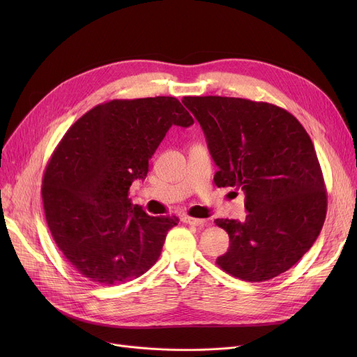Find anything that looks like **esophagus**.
Wrapping results in <instances>:
<instances>
[{"mask_svg": "<svg viewBox=\"0 0 357 357\" xmlns=\"http://www.w3.org/2000/svg\"><path fill=\"white\" fill-rule=\"evenodd\" d=\"M182 221L186 222V224H190V226H197V227H201V226H204L205 222H207L205 220L194 218V217H190V215H182Z\"/></svg>", "mask_w": 357, "mask_h": 357, "instance_id": "obj_1", "label": "esophagus"}]
</instances>
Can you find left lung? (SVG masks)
<instances>
[{"label":"left lung","mask_w":357,"mask_h":357,"mask_svg":"<svg viewBox=\"0 0 357 357\" xmlns=\"http://www.w3.org/2000/svg\"><path fill=\"white\" fill-rule=\"evenodd\" d=\"M199 123L218 188L245 191V221L217 218L230 248L217 265L234 278L264 282L291 269L314 245L327 192L314 144L291 112L231 97H183Z\"/></svg>","instance_id":"1"}]
</instances>
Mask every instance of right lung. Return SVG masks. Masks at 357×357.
Returning <instances> with one entry per match:
<instances>
[{
    "label": "right lung",
    "mask_w": 357,
    "mask_h": 357,
    "mask_svg": "<svg viewBox=\"0 0 357 357\" xmlns=\"http://www.w3.org/2000/svg\"><path fill=\"white\" fill-rule=\"evenodd\" d=\"M192 124L175 97L112 100L89 109L54 149L42 182L46 221L56 246L91 282H127L156 264L179 220L146 214L128 190L146 178L167 130Z\"/></svg>",
    "instance_id": "add662e5"
}]
</instances>
